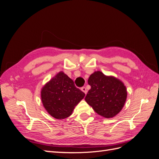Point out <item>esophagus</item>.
I'll return each instance as SVG.
<instances>
[{
	"label": "esophagus",
	"mask_w": 159,
	"mask_h": 159,
	"mask_svg": "<svg viewBox=\"0 0 159 159\" xmlns=\"http://www.w3.org/2000/svg\"><path fill=\"white\" fill-rule=\"evenodd\" d=\"M81 91H83V92L85 93V94H86L87 93V92H88V91H87V89H86V88L85 87H82L81 88Z\"/></svg>",
	"instance_id": "obj_1"
}]
</instances>
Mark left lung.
I'll use <instances>...</instances> for the list:
<instances>
[{
  "label": "left lung",
  "instance_id": "left-lung-1",
  "mask_svg": "<svg viewBox=\"0 0 159 159\" xmlns=\"http://www.w3.org/2000/svg\"><path fill=\"white\" fill-rule=\"evenodd\" d=\"M88 84L91 89L85 100L96 113L109 119L121 111L127 95L125 85L121 81L98 71L89 76Z\"/></svg>",
  "mask_w": 159,
  "mask_h": 159
}]
</instances>
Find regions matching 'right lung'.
I'll use <instances>...</instances> for the list:
<instances>
[{
    "label": "right lung",
    "mask_w": 159,
    "mask_h": 159,
    "mask_svg": "<svg viewBox=\"0 0 159 159\" xmlns=\"http://www.w3.org/2000/svg\"><path fill=\"white\" fill-rule=\"evenodd\" d=\"M84 96L83 91L77 88L74 81L63 71L57 74L41 90L43 105L48 113L57 119L70 116Z\"/></svg>",
    "instance_id": "obj_1"
}]
</instances>
